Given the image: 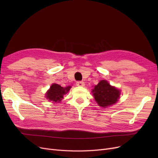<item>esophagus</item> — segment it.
Masks as SVG:
<instances>
[{
	"instance_id": "esophagus-1",
	"label": "esophagus",
	"mask_w": 158,
	"mask_h": 158,
	"mask_svg": "<svg viewBox=\"0 0 158 158\" xmlns=\"http://www.w3.org/2000/svg\"><path fill=\"white\" fill-rule=\"evenodd\" d=\"M84 82H81V81H78V82H76V85H78V86H84Z\"/></svg>"
}]
</instances>
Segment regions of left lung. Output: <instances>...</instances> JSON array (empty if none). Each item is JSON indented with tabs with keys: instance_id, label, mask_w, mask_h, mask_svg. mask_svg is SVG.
<instances>
[{
	"instance_id": "obj_1",
	"label": "left lung",
	"mask_w": 158,
	"mask_h": 158,
	"mask_svg": "<svg viewBox=\"0 0 158 158\" xmlns=\"http://www.w3.org/2000/svg\"><path fill=\"white\" fill-rule=\"evenodd\" d=\"M94 97L99 106L106 107L115 103L119 98L120 91L110 85L106 80H101L92 90Z\"/></svg>"
}]
</instances>
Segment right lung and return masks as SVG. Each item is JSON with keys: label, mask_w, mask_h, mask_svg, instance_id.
<instances>
[{"label": "right lung", "mask_w": 158, "mask_h": 158, "mask_svg": "<svg viewBox=\"0 0 158 158\" xmlns=\"http://www.w3.org/2000/svg\"><path fill=\"white\" fill-rule=\"evenodd\" d=\"M70 88V86L63 88L59 84H53L47 92L46 97L51 102H59L64 98V95L69 92Z\"/></svg>", "instance_id": "1"}]
</instances>
